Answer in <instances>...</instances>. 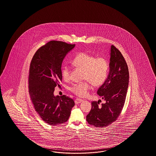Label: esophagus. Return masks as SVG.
Listing matches in <instances>:
<instances>
[{"label":"esophagus","mask_w":156,"mask_h":156,"mask_svg":"<svg viewBox=\"0 0 156 156\" xmlns=\"http://www.w3.org/2000/svg\"><path fill=\"white\" fill-rule=\"evenodd\" d=\"M82 101L83 100H82L81 99H76L75 100V104H79V103H81Z\"/></svg>","instance_id":"1"}]
</instances>
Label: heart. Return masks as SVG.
Masks as SVG:
<instances>
[{"label": "heart", "instance_id": "b5f03b06", "mask_svg": "<svg viewBox=\"0 0 156 156\" xmlns=\"http://www.w3.org/2000/svg\"><path fill=\"white\" fill-rule=\"evenodd\" d=\"M75 67L83 70V80L87 81L74 83L70 90L76 95L84 97L88 94L91 86L90 82L94 87H99L106 80L109 64L105 58L95 56L87 53H78L72 61ZM71 69L69 66H63L62 68V75L65 81H68L70 78Z\"/></svg>", "mask_w": 156, "mask_h": 156}]
</instances>
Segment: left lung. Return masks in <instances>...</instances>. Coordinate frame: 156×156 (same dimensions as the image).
<instances>
[{
    "instance_id": "8db88e82",
    "label": "left lung",
    "mask_w": 156,
    "mask_h": 156,
    "mask_svg": "<svg viewBox=\"0 0 156 156\" xmlns=\"http://www.w3.org/2000/svg\"><path fill=\"white\" fill-rule=\"evenodd\" d=\"M110 71L103 84L97 91L105 103L92 102V108L87 116L89 124L104 128L115 121L124 105L129 83V71L121 53L114 45L110 48Z\"/></svg>"
}]
</instances>
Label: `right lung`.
Returning a JSON list of instances; mask_svg holds the SVG:
<instances>
[{
    "label": "right lung",
    "instance_id": "right-lung-1",
    "mask_svg": "<svg viewBox=\"0 0 156 156\" xmlns=\"http://www.w3.org/2000/svg\"><path fill=\"white\" fill-rule=\"evenodd\" d=\"M75 46L50 41L36 51L30 64L28 82L32 102L42 119L50 125L67 122L75 105L68 96L54 95L55 88L62 81V61Z\"/></svg>",
    "mask_w": 156,
    "mask_h": 156
}]
</instances>
